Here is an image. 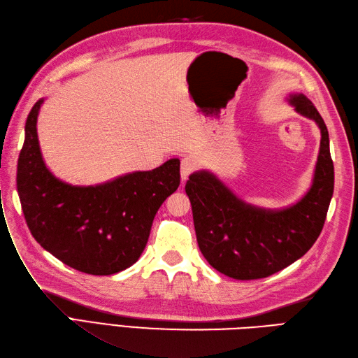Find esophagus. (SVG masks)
I'll list each match as a JSON object with an SVG mask.
<instances>
[{
    "mask_svg": "<svg viewBox=\"0 0 358 358\" xmlns=\"http://www.w3.org/2000/svg\"><path fill=\"white\" fill-rule=\"evenodd\" d=\"M196 169V162L192 157H184L181 160V180H187L192 172Z\"/></svg>",
    "mask_w": 358,
    "mask_h": 358,
    "instance_id": "obj_1",
    "label": "esophagus"
}]
</instances>
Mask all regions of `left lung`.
<instances>
[{
    "instance_id": "left-lung-1",
    "label": "left lung",
    "mask_w": 358,
    "mask_h": 358,
    "mask_svg": "<svg viewBox=\"0 0 358 358\" xmlns=\"http://www.w3.org/2000/svg\"><path fill=\"white\" fill-rule=\"evenodd\" d=\"M287 101L321 132L313 182L296 203L281 210L248 203L206 169L193 172L186 182L199 250L230 278H266L290 266L314 245L324 226L334 186L327 126L303 94H290Z\"/></svg>"
}]
</instances>
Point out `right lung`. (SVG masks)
I'll return each instance as SVG.
<instances>
[{"label":"right lung","mask_w":358,"mask_h":358,"mask_svg":"<svg viewBox=\"0 0 358 358\" xmlns=\"http://www.w3.org/2000/svg\"><path fill=\"white\" fill-rule=\"evenodd\" d=\"M44 99L25 124L17 160V193L38 244L80 272L113 275L140 259L160 205L180 186V160L136 171L96 186H73L45 166L37 135Z\"/></svg>","instance_id":"add662e5"}]
</instances>
